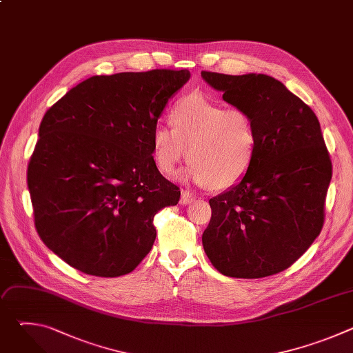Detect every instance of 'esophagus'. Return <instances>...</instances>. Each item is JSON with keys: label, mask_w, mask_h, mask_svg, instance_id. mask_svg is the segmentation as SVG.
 <instances>
[{"label": "esophagus", "mask_w": 353, "mask_h": 353, "mask_svg": "<svg viewBox=\"0 0 353 353\" xmlns=\"http://www.w3.org/2000/svg\"><path fill=\"white\" fill-rule=\"evenodd\" d=\"M195 199V195L187 190H183L181 191V196H180V204L181 205H190L191 203H194Z\"/></svg>", "instance_id": "1"}]
</instances>
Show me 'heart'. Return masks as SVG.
Instances as JSON below:
<instances>
[{"mask_svg":"<svg viewBox=\"0 0 353 353\" xmlns=\"http://www.w3.org/2000/svg\"><path fill=\"white\" fill-rule=\"evenodd\" d=\"M170 124L155 125L150 138L154 165L165 176H172L187 157L190 165L180 180L226 190L245 177L256 159L259 139L251 116L207 94L191 93L179 100Z\"/></svg>","mask_w":353,"mask_h":353,"instance_id":"1","label":"heart"}]
</instances>
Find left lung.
<instances>
[{
	"label": "left lung",
	"mask_w": 353,
	"mask_h": 353,
	"mask_svg": "<svg viewBox=\"0 0 353 353\" xmlns=\"http://www.w3.org/2000/svg\"><path fill=\"white\" fill-rule=\"evenodd\" d=\"M254 121L259 148L245 177L210 199L203 234L212 265L232 278L289 268L320 234L332 166L314 112L265 74L201 72Z\"/></svg>",
	"instance_id": "left-lung-1"
}]
</instances>
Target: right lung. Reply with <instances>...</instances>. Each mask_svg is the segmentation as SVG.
<instances>
[{
    "label": "right lung",
    "mask_w": 353,
    "mask_h": 353,
    "mask_svg": "<svg viewBox=\"0 0 353 353\" xmlns=\"http://www.w3.org/2000/svg\"><path fill=\"white\" fill-rule=\"evenodd\" d=\"M187 70L96 75L50 108L28 168L43 243L75 270L131 272L157 239L154 216L179 187L152 161V131Z\"/></svg>",
    "instance_id": "1"
}]
</instances>
